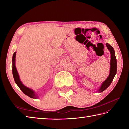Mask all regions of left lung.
I'll list each match as a JSON object with an SVG mask.
<instances>
[{"label":"left lung","instance_id":"1","mask_svg":"<svg viewBox=\"0 0 129 129\" xmlns=\"http://www.w3.org/2000/svg\"><path fill=\"white\" fill-rule=\"evenodd\" d=\"M108 50L109 51L110 53V72L109 76L105 81L102 83L101 86L97 90V91L101 93L105 90L109 86L111 83L112 82L115 76L117 71V61L115 57V53L114 51V48L110 46L108 43L106 44Z\"/></svg>","mask_w":129,"mask_h":129}]
</instances>
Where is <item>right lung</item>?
Wrapping results in <instances>:
<instances>
[{"label":"right lung","instance_id":"1","mask_svg":"<svg viewBox=\"0 0 129 129\" xmlns=\"http://www.w3.org/2000/svg\"><path fill=\"white\" fill-rule=\"evenodd\" d=\"M16 52H15L14 53L13 55V58H12V72H13V75L15 81V83L19 87V88L23 92L25 95L30 97L31 98L34 99H38L39 98V96L37 95L36 93L32 89L30 88H28L26 86L22 83V82L21 81L20 79V77L19 75V73L18 72V71L16 70V66H15V57H16Z\"/></svg>","mask_w":129,"mask_h":129}]
</instances>
